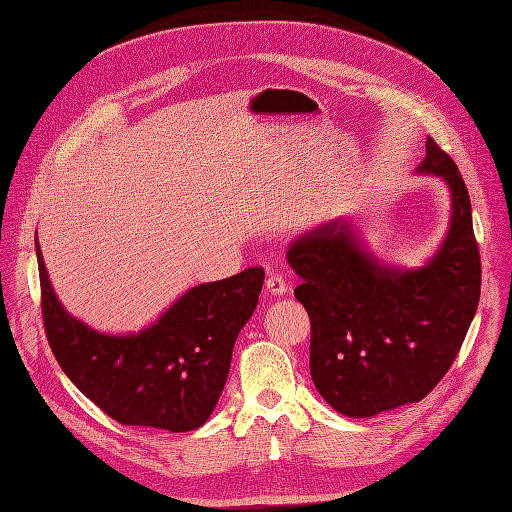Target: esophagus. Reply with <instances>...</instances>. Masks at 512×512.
Here are the masks:
<instances>
[{"label": "esophagus", "mask_w": 512, "mask_h": 512, "mask_svg": "<svg viewBox=\"0 0 512 512\" xmlns=\"http://www.w3.org/2000/svg\"><path fill=\"white\" fill-rule=\"evenodd\" d=\"M267 290L271 294H286L288 284H286V277L281 273H269L267 277Z\"/></svg>", "instance_id": "obj_1"}]
</instances>
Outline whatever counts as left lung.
I'll list each match as a JSON object with an SVG mask.
<instances>
[{
  "label": "left lung",
  "mask_w": 512,
  "mask_h": 512,
  "mask_svg": "<svg viewBox=\"0 0 512 512\" xmlns=\"http://www.w3.org/2000/svg\"><path fill=\"white\" fill-rule=\"evenodd\" d=\"M419 171L451 188L453 216L443 248L415 271L381 267L349 226L330 222L296 239L294 296L311 320L309 368L334 411L373 417L426 398L447 375L481 296V256L468 188L453 158L428 137Z\"/></svg>",
  "instance_id": "obj_1"
}]
</instances>
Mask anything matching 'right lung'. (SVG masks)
Instances as JSON below:
<instances>
[{"instance_id":"add662e5","label":"right lung","mask_w":512,"mask_h":512,"mask_svg":"<svg viewBox=\"0 0 512 512\" xmlns=\"http://www.w3.org/2000/svg\"><path fill=\"white\" fill-rule=\"evenodd\" d=\"M42 317L48 345L78 390L122 426L188 432L203 426L231 368L233 347L262 290L250 267L188 290L154 326L110 337L74 320L50 288L38 239Z\"/></svg>"}]
</instances>
